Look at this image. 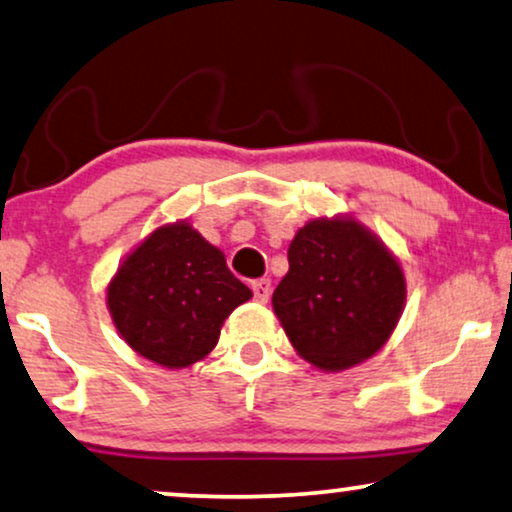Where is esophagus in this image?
Here are the masks:
<instances>
[{
  "label": "esophagus",
  "instance_id": "esophagus-1",
  "mask_svg": "<svg viewBox=\"0 0 512 512\" xmlns=\"http://www.w3.org/2000/svg\"><path fill=\"white\" fill-rule=\"evenodd\" d=\"M253 294H255V301L259 304H266L271 297V280L269 278H259L253 283Z\"/></svg>",
  "mask_w": 512,
  "mask_h": 512
}]
</instances>
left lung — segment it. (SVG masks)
<instances>
[{
  "label": "left lung",
  "mask_w": 512,
  "mask_h": 512,
  "mask_svg": "<svg viewBox=\"0 0 512 512\" xmlns=\"http://www.w3.org/2000/svg\"><path fill=\"white\" fill-rule=\"evenodd\" d=\"M273 313L299 357L345 371L390 341L406 306L401 262L355 215L313 218L287 250Z\"/></svg>",
  "instance_id": "left-lung-1"
}]
</instances>
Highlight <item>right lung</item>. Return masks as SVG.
<instances>
[{
	"label": "right lung",
	"mask_w": 512,
	"mask_h": 512,
	"mask_svg": "<svg viewBox=\"0 0 512 512\" xmlns=\"http://www.w3.org/2000/svg\"><path fill=\"white\" fill-rule=\"evenodd\" d=\"M253 292L227 269L225 255L187 220L150 232L122 259L106 306L129 348L164 369L201 362L236 306Z\"/></svg>",
	"instance_id": "1"
}]
</instances>
